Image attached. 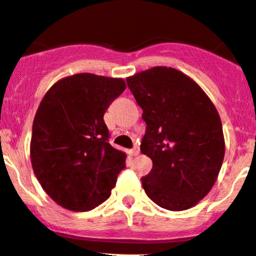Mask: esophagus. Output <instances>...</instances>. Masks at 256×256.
<instances>
[{"label":"esophagus","instance_id":"1","mask_svg":"<svg viewBox=\"0 0 256 256\" xmlns=\"http://www.w3.org/2000/svg\"><path fill=\"white\" fill-rule=\"evenodd\" d=\"M129 154H130L132 156H138L139 154V146H134L133 149H130V150H129Z\"/></svg>","mask_w":256,"mask_h":256}]
</instances>
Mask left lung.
<instances>
[{"label": "left lung", "instance_id": "obj_1", "mask_svg": "<svg viewBox=\"0 0 256 256\" xmlns=\"http://www.w3.org/2000/svg\"><path fill=\"white\" fill-rule=\"evenodd\" d=\"M143 110L140 150L153 162L142 178L146 196L168 210H186L213 188L225 153L219 113L192 78L153 67L127 78Z\"/></svg>", "mask_w": 256, "mask_h": 256}]
</instances>
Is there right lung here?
<instances>
[{"label":"right lung","mask_w":256,"mask_h":256,"mask_svg":"<svg viewBox=\"0 0 256 256\" xmlns=\"http://www.w3.org/2000/svg\"><path fill=\"white\" fill-rule=\"evenodd\" d=\"M124 90L122 78L80 73L58 80L43 97L32 126V168L62 208L94 209L126 168L127 156L110 146L103 120Z\"/></svg>","instance_id":"1"}]
</instances>
